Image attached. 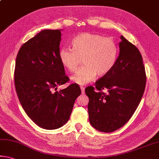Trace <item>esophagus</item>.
I'll use <instances>...</instances> for the list:
<instances>
[{
    "label": "esophagus",
    "mask_w": 159,
    "mask_h": 159,
    "mask_svg": "<svg viewBox=\"0 0 159 159\" xmlns=\"http://www.w3.org/2000/svg\"><path fill=\"white\" fill-rule=\"evenodd\" d=\"M80 90H81V93H83V94H84V93H85V89H84V87H83V86L80 87Z\"/></svg>",
    "instance_id": "obj_1"
}]
</instances>
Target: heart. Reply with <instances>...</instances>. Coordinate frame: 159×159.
I'll use <instances>...</instances> for the list:
<instances>
[{"mask_svg": "<svg viewBox=\"0 0 159 159\" xmlns=\"http://www.w3.org/2000/svg\"><path fill=\"white\" fill-rule=\"evenodd\" d=\"M72 49L62 47L59 61L69 72H74L83 60L84 66L72 75L75 84L84 85L98 76L108 74L117 61L118 49L114 40L100 34L84 32L72 39Z\"/></svg>", "mask_w": 159, "mask_h": 159, "instance_id": "obj_1", "label": "heart"}]
</instances>
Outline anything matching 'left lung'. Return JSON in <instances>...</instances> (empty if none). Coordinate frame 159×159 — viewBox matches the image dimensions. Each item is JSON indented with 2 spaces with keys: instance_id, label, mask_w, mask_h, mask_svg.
Masks as SVG:
<instances>
[{
  "instance_id": "8db88e82",
  "label": "left lung",
  "mask_w": 159,
  "mask_h": 159,
  "mask_svg": "<svg viewBox=\"0 0 159 159\" xmlns=\"http://www.w3.org/2000/svg\"><path fill=\"white\" fill-rule=\"evenodd\" d=\"M120 55L112 70L85 89L89 98V121L95 129L112 132L137 110L146 86L145 67L137 47L121 36ZM107 89L108 93L102 90Z\"/></svg>"
}]
</instances>
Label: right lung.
<instances>
[{
    "mask_svg": "<svg viewBox=\"0 0 159 159\" xmlns=\"http://www.w3.org/2000/svg\"><path fill=\"white\" fill-rule=\"evenodd\" d=\"M61 30H44L22 45L14 71L20 102L28 117L39 127L55 129L69 120L75 100L81 93L79 85H69L59 59Z\"/></svg>",
    "mask_w": 159,
    "mask_h": 159,
    "instance_id": "add662e5",
    "label": "right lung"
}]
</instances>
